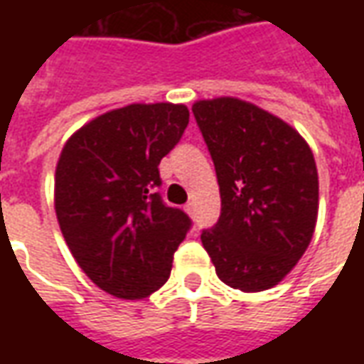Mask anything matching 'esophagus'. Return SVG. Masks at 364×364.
I'll use <instances>...</instances> for the list:
<instances>
[{
	"instance_id": "34e87169",
	"label": "esophagus",
	"mask_w": 364,
	"mask_h": 364,
	"mask_svg": "<svg viewBox=\"0 0 364 364\" xmlns=\"http://www.w3.org/2000/svg\"><path fill=\"white\" fill-rule=\"evenodd\" d=\"M185 213L195 214V205H193V203H187V205H185Z\"/></svg>"
}]
</instances>
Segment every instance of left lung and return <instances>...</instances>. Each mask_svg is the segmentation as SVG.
<instances>
[{"label":"left lung","mask_w":364,"mask_h":364,"mask_svg":"<svg viewBox=\"0 0 364 364\" xmlns=\"http://www.w3.org/2000/svg\"><path fill=\"white\" fill-rule=\"evenodd\" d=\"M193 114L213 156L220 218L203 232L216 274L261 292L294 269L318 220L314 154L289 122L236 97L203 99Z\"/></svg>","instance_id":"obj_1"}]
</instances>
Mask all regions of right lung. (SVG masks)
Returning a JSON list of instances; mask_svg holds the SVG:
<instances>
[{
  "label": "right lung",
  "mask_w": 364,
  "mask_h": 364,
  "mask_svg": "<svg viewBox=\"0 0 364 364\" xmlns=\"http://www.w3.org/2000/svg\"><path fill=\"white\" fill-rule=\"evenodd\" d=\"M189 109L132 103L99 114L68 138L54 175V210L77 265L112 296L161 289L191 220L156 187L159 161L181 140Z\"/></svg>",
  "instance_id": "1"
}]
</instances>
